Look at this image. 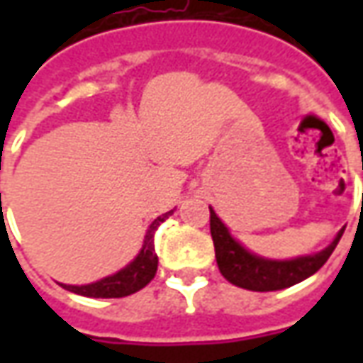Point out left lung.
<instances>
[{"mask_svg": "<svg viewBox=\"0 0 363 363\" xmlns=\"http://www.w3.org/2000/svg\"><path fill=\"white\" fill-rule=\"evenodd\" d=\"M210 231H212L213 247H216V260L220 267L221 276L233 286L251 289V291H276L303 281L317 272L328 257L333 255L335 247L340 241L344 228L323 251L315 255H303L296 259L276 260L259 257L231 235L229 228L218 218V213L210 208Z\"/></svg>", "mask_w": 363, "mask_h": 363, "instance_id": "obj_1", "label": "left lung"}]
</instances>
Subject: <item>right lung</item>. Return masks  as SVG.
<instances>
[{"mask_svg":"<svg viewBox=\"0 0 363 363\" xmlns=\"http://www.w3.org/2000/svg\"><path fill=\"white\" fill-rule=\"evenodd\" d=\"M173 212L174 210H171V212L159 216L157 220L151 221V225L145 231V237H143V245L140 252L135 255L130 264L120 268L118 272L111 274L106 278H101V280L93 281V284H85V286H69V284H60V286L67 289V291H74L77 296L85 297H126L145 288L157 272L159 259L155 255V245H153L155 229L169 216H173Z\"/></svg>","mask_w":363,"mask_h":363,"instance_id":"right-lung-1","label":"right lung"}]
</instances>
